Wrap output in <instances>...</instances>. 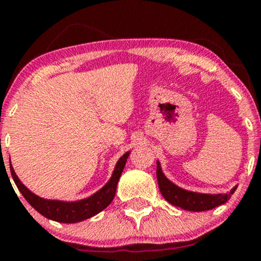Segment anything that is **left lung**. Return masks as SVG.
<instances>
[{
	"instance_id": "1",
	"label": "left lung",
	"mask_w": 261,
	"mask_h": 261,
	"mask_svg": "<svg viewBox=\"0 0 261 261\" xmlns=\"http://www.w3.org/2000/svg\"><path fill=\"white\" fill-rule=\"evenodd\" d=\"M157 180L161 194L167 201L174 206L188 210V211L195 212L207 211V210H212L217 206L223 205L228 201L230 195L236 190L234 188L230 193L218 194V195H208V194H199L184 190V189L176 187L164 176L161 170L160 163H157Z\"/></svg>"
}]
</instances>
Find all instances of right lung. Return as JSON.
Listing matches in <instances>:
<instances>
[{"label":"right lung","instance_id":"1","mask_svg":"<svg viewBox=\"0 0 261 261\" xmlns=\"http://www.w3.org/2000/svg\"><path fill=\"white\" fill-rule=\"evenodd\" d=\"M128 157V152H126L116 163L115 169H114L113 176L110 180L100 189L98 193L94 195L85 200H80L76 202H64V201H53V200H45L31 193L24 185L20 182L18 176L14 173L13 168L11 166V174L16 182L18 190L22 193L24 199L34 207L39 214L43 215L44 217L49 218V220L58 221L62 223H76L80 221L87 220V218L94 216V215L99 214L104 208L113 201L114 196H115L116 185H118L119 179L124 170L126 160Z\"/></svg>","mask_w":261,"mask_h":261}]
</instances>
